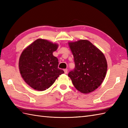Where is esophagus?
I'll list each match as a JSON object with an SVG mask.
<instances>
[{
    "label": "esophagus",
    "instance_id": "obj_1",
    "mask_svg": "<svg viewBox=\"0 0 128 128\" xmlns=\"http://www.w3.org/2000/svg\"><path fill=\"white\" fill-rule=\"evenodd\" d=\"M64 73H65V74H66L67 73H68V70H67L66 69H64Z\"/></svg>",
    "mask_w": 128,
    "mask_h": 128
}]
</instances>
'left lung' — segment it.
I'll list each match as a JSON object with an SVG mask.
<instances>
[{"mask_svg":"<svg viewBox=\"0 0 128 128\" xmlns=\"http://www.w3.org/2000/svg\"><path fill=\"white\" fill-rule=\"evenodd\" d=\"M74 56L75 69L68 76L73 85L82 94L93 92L101 85L107 71V62L104 54L86 40L69 42Z\"/></svg>","mask_w":128,"mask_h":128,"instance_id":"obj_1","label":"left lung"}]
</instances>
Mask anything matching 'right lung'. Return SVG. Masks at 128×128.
<instances>
[{"label": "right lung", "instance_id": "1", "mask_svg": "<svg viewBox=\"0 0 128 128\" xmlns=\"http://www.w3.org/2000/svg\"><path fill=\"white\" fill-rule=\"evenodd\" d=\"M58 44L44 39H37L24 50L19 58L21 77L31 88L44 91L53 85L60 75L58 59L53 53Z\"/></svg>", "mask_w": 128, "mask_h": 128}]
</instances>
